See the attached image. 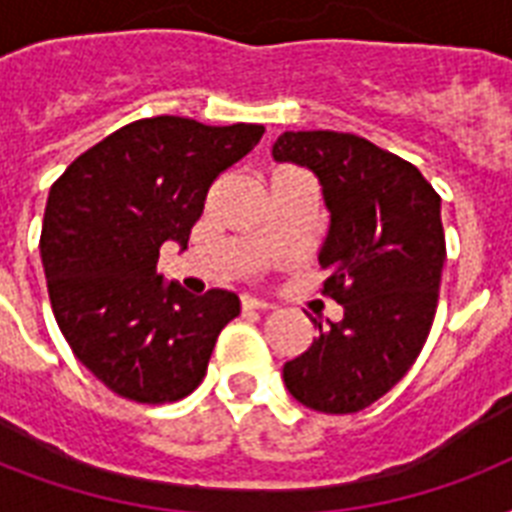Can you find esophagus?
Masks as SVG:
<instances>
[{"label": "esophagus", "mask_w": 512, "mask_h": 512, "mask_svg": "<svg viewBox=\"0 0 512 512\" xmlns=\"http://www.w3.org/2000/svg\"><path fill=\"white\" fill-rule=\"evenodd\" d=\"M241 308H244V311H268V308H273V305L265 303V300H260V297L244 295L241 297Z\"/></svg>", "instance_id": "obj_1"}]
</instances>
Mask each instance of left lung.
I'll list each match as a JSON object with an SVG mask.
<instances>
[{"label": "left lung", "instance_id": "1", "mask_svg": "<svg viewBox=\"0 0 512 512\" xmlns=\"http://www.w3.org/2000/svg\"><path fill=\"white\" fill-rule=\"evenodd\" d=\"M273 159L319 177L329 209L321 292L345 311L284 364V385L316 412H361L412 369L433 327L446 260L441 196L414 164L350 132H284Z\"/></svg>", "mask_w": 512, "mask_h": 512}]
</instances>
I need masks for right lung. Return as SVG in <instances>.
<instances>
[{"label":"right lung","instance_id":"right-lung-1","mask_svg":"<svg viewBox=\"0 0 512 512\" xmlns=\"http://www.w3.org/2000/svg\"><path fill=\"white\" fill-rule=\"evenodd\" d=\"M263 132V124L138 119L52 183L39 239L52 313L74 356L116 396L167 404L204 380L239 297L164 284L159 249L164 241L185 249L209 185Z\"/></svg>","mask_w":512,"mask_h":512}]
</instances>
